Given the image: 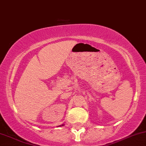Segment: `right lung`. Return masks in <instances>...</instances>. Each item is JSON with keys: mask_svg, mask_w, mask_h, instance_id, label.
Segmentation results:
<instances>
[{"mask_svg": "<svg viewBox=\"0 0 146 146\" xmlns=\"http://www.w3.org/2000/svg\"><path fill=\"white\" fill-rule=\"evenodd\" d=\"M64 125H62V126H63Z\"/></svg>", "mask_w": 146, "mask_h": 146, "instance_id": "add662e5", "label": "right lung"}]
</instances>
